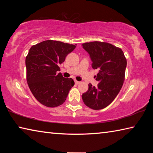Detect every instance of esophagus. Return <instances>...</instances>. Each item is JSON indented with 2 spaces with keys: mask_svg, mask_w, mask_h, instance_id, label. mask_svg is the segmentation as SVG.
Wrapping results in <instances>:
<instances>
[{
  "mask_svg": "<svg viewBox=\"0 0 153 153\" xmlns=\"http://www.w3.org/2000/svg\"><path fill=\"white\" fill-rule=\"evenodd\" d=\"M75 83H76V84H79L80 82H78V81H77V80H76V81H75Z\"/></svg>",
  "mask_w": 153,
  "mask_h": 153,
  "instance_id": "1",
  "label": "esophagus"
}]
</instances>
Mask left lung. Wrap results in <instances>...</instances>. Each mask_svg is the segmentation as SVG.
Instances as JSON below:
<instances>
[{"label":"left lung","instance_id":"obj_1","mask_svg":"<svg viewBox=\"0 0 153 153\" xmlns=\"http://www.w3.org/2000/svg\"><path fill=\"white\" fill-rule=\"evenodd\" d=\"M82 46L89 53L92 68L99 70L95 76L99 82L98 86L89 84L88 90L82 94V100L92 109H102L113 101L123 86L126 58L120 48L107 42L94 41Z\"/></svg>","mask_w":153,"mask_h":153}]
</instances>
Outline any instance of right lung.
Instances as JSON below:
<instances>
[{"instance_id": "obj_1", "label": "right lung", "mask_w": 153, "mask_h": 153, "mask_svg": "<svg viewBox=\"0 0 153 153\" xmlns=\"http://www.w3.org/2000/svg\"><path fill=\"white\" fill-rule=\"evenodd\" d=\"M76 45L56 40H45L33 45L25 58L26 79L33 97L47 107H56L65 101L74 86L71 78H65L59 65Z\"/></svg>"}]
</instances>
